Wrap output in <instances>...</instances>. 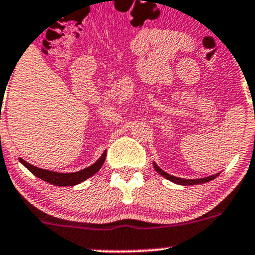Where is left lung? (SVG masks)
<instances>
[{"mask_svg":"<svg viewBox=\"0 0 255 255\" xmlns=\"http://www.w3.org/2000/svg\"><path fill=\"white\" fill-rule=\"evenodd\" d=\"M154 165V169H155L156 171H158L159 174H160L161 176H164L165 179L170 180V181L175 182V184H179V185H184V186H186V185H199V184H204V182H208L211 181V180H213L215 177L218 176V174H215V175H211V176H206V177H201V179H181V177H176V176H173V175H169L168 173H165L164 170H161L160 168H159L158 165H156L155 163H153Z\"/></svg>","mask_w":255,"mask_h":255,"instance_id":"left-lung-1","label":"left lung"}]
</instances>
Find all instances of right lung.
I'll return each instance as SVG.
<instances>
[{"label":"right lung","instance_id":"right-lung-1","mask_svg":"<svg viewBox=\"0 0 255 255\" xmlns=\"http://www.w3.org/2000/svg\"><path fill=\"white\" fill-rule=\"evenodd\" d=\"M105 159H106V150L104 151V154L100 156V159L96 163L90 165L89 168L76 171V173H56V171H50L45 170V169L37 168V166L32 165V164L23 160L22 158H19V161L33 174V175L44 180V181L49 182V184L55 185V186H74V185H78L80 182L85 181L86 179L91 177L92 175H95V174L101 169V166L104 165Z\"/></svg>","mask_w":255,"mask_h":255}]
</instances>
